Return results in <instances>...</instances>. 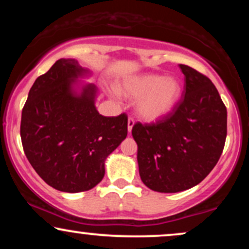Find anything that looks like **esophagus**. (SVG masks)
Here are the masks:
<instances>
[{
  "mask_svg": "<svg viewBox=\"0 0 249 249\" xmlns=\"http://www.w3.org/2000/svg\"><path fill=\"white\" fill-rule=\"evenodd\" d=\"M133 125H134V119L132 118V117H130V118L127 119V130H128V132H131V131H132Z\"/></svg>",
  "mask_w": 249,
  "mask_h": 249,
  "instance_id": "1",
  "label": "esophagus"
}]
</instances>
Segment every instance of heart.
Segmentation results:
<instances>
[{"mask_svg": "<svg viewBox=\"0 0 249 249\" xmlns=\"http://www.w3.org/2000/svg\"><path fill=\"white\" fill-rule=\"evenodd\" d=\"M118 91L137 102V112L146 121L165 117L178 103L181 85L173 77L161 75H141L126 79L118 85Z\"/></svg>", "mask_w": 249, "mask_h": 249, "instance_id": "obj_1", "label": "heart"}]
</instances>
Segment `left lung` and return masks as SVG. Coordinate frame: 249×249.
I'll list each match as a JSON object with an SVG mask.
<instances>
[{
	"instance_id": "left-lung-1",
	"label": "left lung",
	"mask_w": 249,
	"mask_h": 249,
	"mask_svg": "<svg viewBox=\"0 0 249 249\" xmlns=\"http://www.w3.org/2000/svg\"><path fill=\"white\" fill-rule=\"evenodd\" d=\"M182 98L156 123H136L132 136L142 181L160 193L196 186L213 170L227 136V110L211 79L188 65Z\"/></svg>"
}]
</instances>
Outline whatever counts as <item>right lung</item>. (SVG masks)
I'll use <instances>...</instances> for the list:
<instances>
[{"label":"right lung","instance_id":"obj_1","mask_svg":"<svg viewBox=\"0 0 249 249\" xmlns=\"http://www.w3.org/2000/svg\"><path fill=\"white\" fill-rule=\"evenodd\" d=\"M88 73L75 59H58L31 87L22 110L21 139L41 178L61 192L93 188L105 174L107 157L127 136V116L99 115L97 89H73Z\"/></svg>","mask_w":249,"mask_h":249}]
</instances>
